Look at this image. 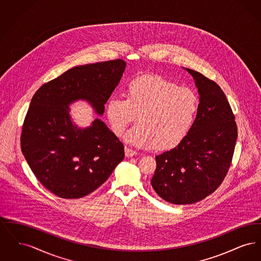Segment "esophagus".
I'll return each instance as SVG.
<instances>
[{
	"mask_svg": "<svg viewBox=\"0 0 261 261\" xmlns=\"http://www.w3.org/2000/svg\"><path fill=\"white\" fill-rule=\"evenodd\" d=\"M137 155V152L133 149H129V148H125V156L126 158H132Z\"/></svg>",
	"mask_w": 261,
	"mask_h": 261,
	"instance_id": "esophagus-1",
	"label": "esophagus"
}]
</instances>
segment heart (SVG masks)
Segmentation results:
<instances>
[{"label":"heart","instance_id":"1","mask_svg":"<svg viewBox=\"0 0 261 261\" xmlns=\"http://www.w3.org/2000/svg\"><path fill=\"white\" fill-rule=\"evenodd\" d=\"M126 99L112 97L105 107L112 132L121 136L127 127L140 120L126 133L124 141L137 148L171 149L189 134L199 112V99L188 88L160 76L146 75L132 80L125 89Z\"/></svg>","mask_w":261,"mask_h":261}]
</instances>
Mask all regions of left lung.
<instances>
[{"mask_svg": "<svg viewBox=\"0 0 261 261\" xmlns=\"http://www.w3.org/2000/svg\"><path fill=\"white\" fill-rule=\"evenodd\" d=\"M183 68L195 80L199 112L185 139L155 155L156 168L150 180L155 193L174 204L197 202L219 187L238 137L235 116L221 88L198 71Z\"/></svg>", "mask_w": 261, "mask_h": 261, "instance_id": "1", "label": "left lung"}]
</instances>
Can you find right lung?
I'll return each instance as SVG.
<instances>
[{
    "instance_id": "right-lung-1",
    "label": "right lung",
    "mask_w": 261,
    "mask_h": 261,
    "mask_svg": "<svg viewBox=\"0 0 261 261\" xmlns=\"http://www.w3.org/2000/svg\"><path fill=\"white\" fill-rule=\"evenodd\" d=\"M126 68L122 60L75 66L44 84L30 101L20 138L40 183L62 199H80L102 185L124 159V147L96 118L79 127L70 105L85 100L101 116Z\"/></svg>"
}]
</instances>
